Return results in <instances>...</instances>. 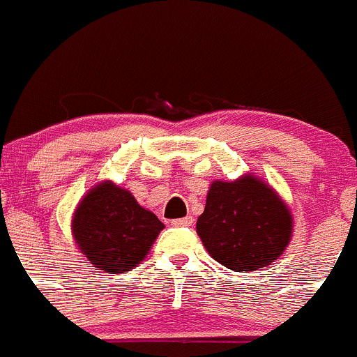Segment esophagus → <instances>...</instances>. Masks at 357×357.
<instances>
[{
	"mask_svg": "<svg viewBox=\"0 0 357 357\" xmlns=\"http://www.w3.org/2000/svg\"><path fill=\"white\" fill-rule=\"evenodd\" d=\"M193 223L192 216H185V218H178V220H172V225L174 227H190Z\"/></svg>",
	"mask_w": 357,
	"mask_h": 357,
	"instance_id": "34e87169",
	"label": "esophagus"
}]
</instances>
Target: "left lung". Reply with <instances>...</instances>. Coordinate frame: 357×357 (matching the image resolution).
I'll return each instance as SVG.
<instances>
[{
	"mask_svg": "<svg viewBox=\"0 0 357 357\" xmlns=\"http://www.w3.org/2000/svg\"><path fill=\"white\" fill-rule=\"evenodd\" d=\"M197 234L218 263L234 272H255L286 251L293 214L282 197L258 176L218 179L209 186Z\"/></svg>",
	"mask_w": 357,
	"mask_h": 357,
	"instance_id": "8db88e82",
	"label": "left lung"
}]
</instances>
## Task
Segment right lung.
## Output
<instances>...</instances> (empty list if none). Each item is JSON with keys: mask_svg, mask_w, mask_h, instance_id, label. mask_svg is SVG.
Here are the masks:
<instances>
[{"mask_svg": "<svg viewBox=\"0 0 357 357\" xmlns=\"http://www.w3.org/2000/svg\"><path fill=\"white\" fill-rule=\"evenodd\" d=\"M162 230L164 223L151 211L108 179L83 195L71 220L79 252L106 274H122L139 265Z\"/></svg>", "mask_w": 357, "mask_h": 357, "instance_id": "obj_1", "label": "right lung"}]
</instances>
